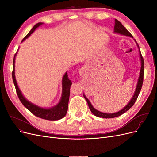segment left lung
Here are the masks:
<instances>
[{"instance_id": "1", "label": "left lung", "mask_w": 157, "mask_h": 157, "mask_svg": "<svg viewBox=\"0 0 157 157\" xmlns=\"http://www.w3.org/2000/svg\"><path fill=\"white\" fill-rule=\"evenodd\" d=\"M114 33H117V34H120L122 35H124V36H129L131 38H133L132 35L130 34V32L128 31L126 28L122 25V23L118 21L117 19L115 20V27H114ZM134 41L136 42V43L138 47L139 48V54H140V61H141V68H140V75H139V78H138V80H137V85H136V88L135 90V92L134 95H133L132 98H131L130 101L128 102V103L127 105L122 109L121 110H120L119 111H117L115 113H103L99 111L97 109H95L93 105H92V103H90V101H89V99L86 97L84 94H83L84 98L86 99L88 107L90 109V111L94 114L95 116H96L98 117H100V118H115V117H117L118 116H120L121 115H122L123 113H124L125 112H126L127 111L129 110V109L133 106L134 103L136 102V99L138 97V95L141 91V89L142 87V84H143V80H144V59L143 57L141 56V51L140 50V47L138 46V44L137 43V42L135 39H134Z\"/></svg>"}]
</instances>
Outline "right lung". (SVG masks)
Instances as JSON below:
<instances>
[{"label":"right lung","instance_id":"right-lung-1","mask_svg":"<svg viewBox=\"0 0 157 157\" xmlns=\"http://www.w3.org/2000/svg\"><path fill=\"white\" fill-rule=\"evenodd\" d=\"M43 24V23L39 22L36 23V25L33 26L31 30L29 32V33L23 38L21 42L24 41L28 37L30 36L32 33L35 31L36 28ZM17 52L14 55L13 61V71H12V78L13 84L15 85L16 92L17 94V96L20 99V100L22 103V104L24 105L28 110L31 113H32L33 115L35 116L43 118V119L48 120V121H57L63 118L67 112L68 109V103L69 99V95H70V88L72 82L68 78L67 72H66L62 78V94H61V97L57 105H54V107H49V108H44L38 106L35 104L31 103L29 100L24 97L23 94L21 93V90L18 87V85L15 76V59L16 56L17 55Z\"/></svg>","mask_w":157,"mask_h":157}]
</instances>
